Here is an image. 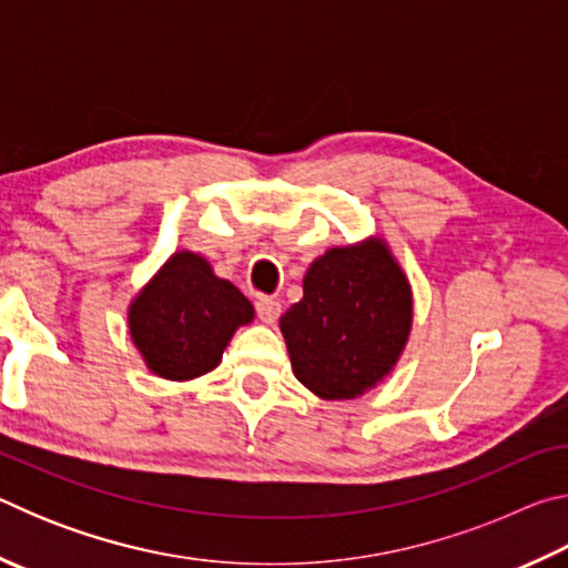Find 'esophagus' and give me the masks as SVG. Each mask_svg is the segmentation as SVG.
<instances>
[{"label":"esophagus","mask_w":568,"mask_h":568,"mask_svg":"<svg viewBox=\"0 0 568 568\" xmlns=\"http://www.w3.org/2000/svg\"><path fill=\"white\" fill-rule=\"evenodd\" d=\"M255 307H257V318L267 325H273L277 318H281V311H283V305L273 301V297H261V301L255 303Z\"/></svg>","instance_id":"34e87169"}]
</instances>
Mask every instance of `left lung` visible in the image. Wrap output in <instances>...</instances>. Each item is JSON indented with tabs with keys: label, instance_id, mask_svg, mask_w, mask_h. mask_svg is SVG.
<instances>
[{
	"label": "left lung",
	"instance_id": "8db88e82",
	"mask_svg": "<svg viewBox=\"0 0 568 568\" xmlns=\"http://www.w3.org/2000/svg\"><path fill=\"white\" fill-rule=\"evenodd\" d=\"M413 328L406 271L381 235L328 247L281 318L295 378L323 400H353L396 368Z\"/></svg>",
	"mask_w": 568,
	"mask_h": 568
}]
</instances>
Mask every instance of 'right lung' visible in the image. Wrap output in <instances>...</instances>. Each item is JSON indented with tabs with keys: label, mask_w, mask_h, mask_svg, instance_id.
Segmentation results:
<instances>
[{
	"label": "right lung",
	"mask_w": 568,
	"mask_h": 568,
	"mask_svg": "<svg viewBox=\"0 0 568 568\" xmlns=\"http://www.w3.org/2000/svg\"><path fill=\"white\" fill-rule=\"evenodd\" d=\"M253 318V303L192 250L172 253L128 305L130 338L148 371L178 383L215 371L235 331Z\"/></svg>",
	"instance_id": "right-lung-1"
}]
</instances>
